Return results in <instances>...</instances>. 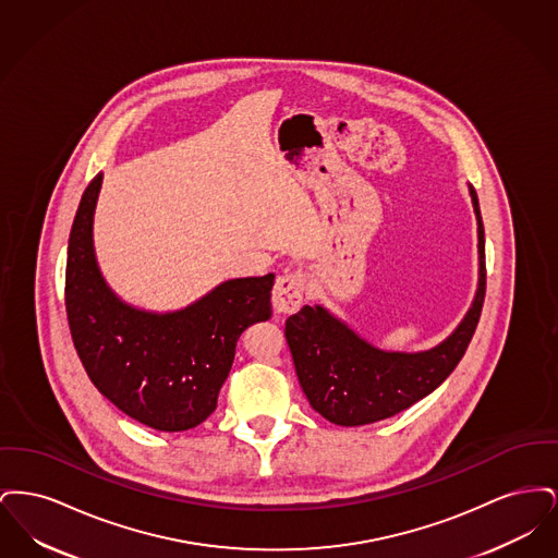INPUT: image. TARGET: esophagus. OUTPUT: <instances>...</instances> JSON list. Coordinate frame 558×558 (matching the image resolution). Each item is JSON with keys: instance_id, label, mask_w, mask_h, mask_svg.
Here are the masks:
<instances>
[{"instance_id": "34e87169", "label": "esophagus", "mask_w": 558, "mask_h": 558, "mask_svg": "<svg viewBox=\"0 0 558 558\" xmlns=\"http://www.w3.org/2000/svg\"><path fill=\"white\" fill-rule=\"evenodd\" d=\"M305 287H307V282L301 271H287V274L278 276L274 291H271V303H274L276 312H280V314L296 312L305 299Z\"/></svg>"}]
</instances>
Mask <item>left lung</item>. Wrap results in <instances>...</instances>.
Wrapping results in <instances>:
<instances>
[{
  "instance_id": "obj_1",
  "label": "left lung",
  "mask_w": 558,
  "mask_h": 558,
  "mask_svg": "<svg viewBox=\"0 0 558 558\" xmlns=\"http://www.w3.org/2000/svg\"><path fill=\"white\" fill-rule=\"evenodd\" d=\"M478 289L466 318L441 345L423 353H387L362 341L324 307H301L287 319L294 371L312 408L335 425L385 421L435 391L462 360L477 330L485 299V232L477 192Z\"/></svg>"
}]
</instances>
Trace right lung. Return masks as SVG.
<instances>
[{
  "mask_svg": "<svg viewBox=\"0 0 558 558\" xmlns=\"http://www.w3.org/2000/svg\"><path fill=\"white\" fill-rule=\"evenodd\" d=\"M102 173L81 196L64 276L66 318L81 364L121 412L159 430L201 425L217 408L244 328L271 316L274 274L228 280L175 314L121 303L100 276L92 223Z\"/></svg>",
  "mask_w": 558,
  "mask_h": 558,
  "instance_id": "obj_1",
  "label": "right lung"
}]
</instances>
